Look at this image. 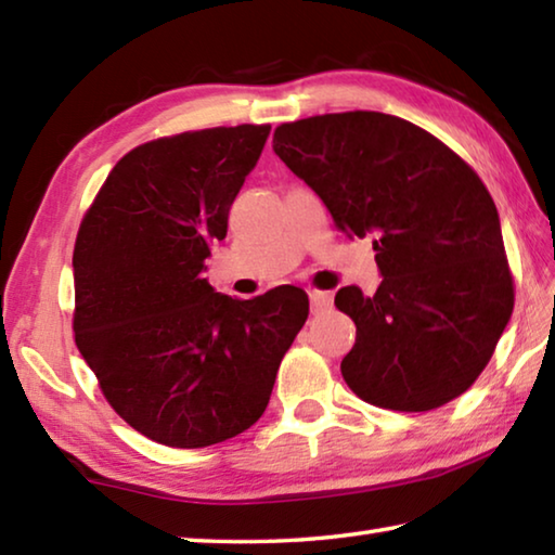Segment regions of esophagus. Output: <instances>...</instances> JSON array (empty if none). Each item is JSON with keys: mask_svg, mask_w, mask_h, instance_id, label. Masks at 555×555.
<instances>
[{"mask_svg": "<svg viewBox=\"0 0 555 555\" xmlns=\"http://www.w3.org/2000/svg\"><path fill=\"white\" fill-rule=\"evenodd\" d=\"M308 298H311L313 313H321L333 306V294H327V291H308Z\"/></svg>", "mask_w": 555, "mask_h": 555, "instance_id": "1", "label": "esophagus"}]
</instances>
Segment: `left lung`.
<instances>
[{"label":"left lung","mask_w":555,"mask_h":555,"mask_svg":"<svg viewBox=\"0 0 555 555\" xmlns=\"http://www.w3.org/2000/svg\"><path fill=\"white\" fill-rule=\"evenodd\" d=\"M271 146L347 237L372 234L377 294H335L357 325L347 387L393 411L438 409L473 387L514 308L500 212L473 168L382 112L291 121Z\"/></svg>","instance_id":"1"}]
</instances>
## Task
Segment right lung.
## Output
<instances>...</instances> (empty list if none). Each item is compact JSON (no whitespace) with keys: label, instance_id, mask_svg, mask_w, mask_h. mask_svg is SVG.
<instances>
[{"label":"right lung","instance_id":"1","mask_svg":"<svg viewBox=\"0 0 555 555\" xmlns=\"http://www.w3.org/2000/svg\"><path fill=\"white\" fill-rule=\"evenodd\" d=\"M269 131L215 127L131 149L78 230L75 345L109 406L156 443L205 448L257 424L308 318L304 288L237 300L203 276Z\"/></svg>","mask_w":555,"mask_h":555}]
</instances>
